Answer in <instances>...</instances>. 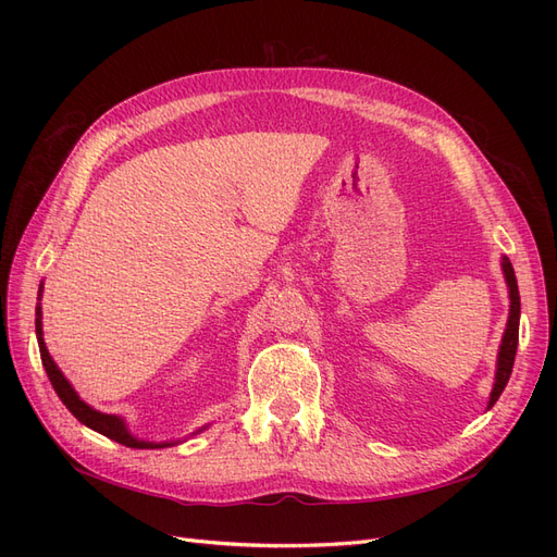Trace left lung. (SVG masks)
<instances>
[{"label":"left lung","instance_id":"8db88e82","mask_svg":"<svg viewBox=\"0 0 557 557\" xmlns=\"http://www.w3.org/2000/svg\"><path fill=\"white\" fill-rule=\"evenodd\" d=\"M502 274H504V281H507V288H509V320H507V330H504L499 352H497L495 383H493L491 399H487V409H493V404L499 399L504 387H507L511 369H513V360H516V348H518L520 295H518V281H516V274H513V267H511V260L507 256H502Z\"/></svg>","mask_w":557,"mask_h":557}]
</instances>
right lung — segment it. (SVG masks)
<instances>
[{
	"label": "right lung",
	"mask_w": 557,
	"mask_h": 557,
	"mask_svg": "<svg viewBox=\"0 0 557 557\" xmlns=\"http://www.w3.org/2000/svg\"><path fill=\"white\" fill-rule=\"evenodd\" d=\"M41 293H44V283L39 285V297H37L39 301H41ZM35 325H37V342H39V352H41V362H44L46 374H48L50 383H53L55 393H58V397L62 399L64 407L70 409V411L76 416V420H81L83 425L95 430V432H99V434L109 436V440H113V442H117V444H123V446H127V448H166V446L181 444V442H146V440H139V436H134V434L127 430V423H125V420H123L121 416H115V413H102V411L92 409L90 404L83 401V399L78 397V393L74 391V385H72L70 381H66V376L60 372V367L55 364L53 358H50V352H48V348H46V342H44V325H41V305H37V320H35ZM207 428H209V425L199 428V430L193 432V434H199L201 430H207ZM193 434H190V436H193Z\"/></svg>",
	"instance_id": "add662e5"
}]
</instances>
